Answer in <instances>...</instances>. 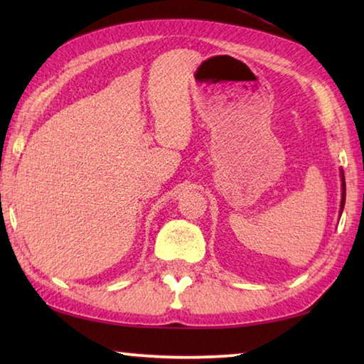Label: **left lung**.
I'll return each instance as SVG.
<instances>
[{
    "instance_id": "8db88e82",
    "label": "left lung",
    "mask_w": 364,
    "mask_h": 364,
    "mask_svg": "<svg viewBox=\"0 0 364 364\" xmlns=\"http://www.w3.org/2000/svg\"><path fill=\"white\" fill-rule=\"evenodd\" d=\"M344 202H346V183H344V173H343V200H341V210L344 208Z\"/></svg>"
}]
</instances>
